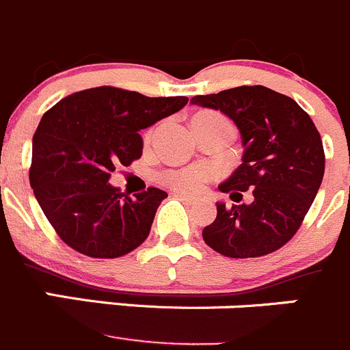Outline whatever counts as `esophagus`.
<instances>
[{
    "mask_svg": "<svg viewBox=\"0 0 350 350\" xmlns=\"http://www.w3.org/2000/svg\"><path fill=\"white\" fill-rule=\"evenodd\" d=\"M172 196H176V198L179 200H185V202H193V196L186 195V193H181V191H174L172 193Z\"/></svg>",
    "mask_w": 350,
    "mask_h": 350,
    "instance_id": "34e87169",
    "label": "esophagus"
}]
</instances>
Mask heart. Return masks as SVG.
Listing matches in <instances>:
<instances>
[{
    "mask_svg": "<svg viewBox=\"0 0 350 350\" xmlns=\"http://www.w3.org/2000/svg\"><path fill=\"white\" fill-rule=\"evenodd\" d=\"M195 118H200V120L226 121L222 116H219V114L215 113H210V111L196 114ZM206 178H208L206 171H203V169H198V167H193V169H185V171H179V172H171V174H167V178L165 179H167V183L174 189L195 193L202 188V185L206 181Z\"/></svg>",
    "mask_w": 350,
    "mask_h": 350,
    "instance_id": "b5f03b06",
    "label": "heart"
}]
</instances>
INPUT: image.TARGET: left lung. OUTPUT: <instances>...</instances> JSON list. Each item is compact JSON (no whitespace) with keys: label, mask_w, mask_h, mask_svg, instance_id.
Here are the masks:
<instances>
[{"label":"left lung","mask_w":350,"mask_h":350,"mask_svg":"<svg viewBox=\"0 0 350 350\" xmlns=\"http://www.w3.org/2000/svg\"><path fill=\"white\" fill-rule=\"evenodd\" d=\"M191 104L226 114L243 144L241 164L219 189L241 202L251 189L253 202L226 206L203 229V239L229 258L263 256L296 234L314 202L325 172L320 133L296 100L263 85L236 87Z\"/></svg>","instance_id":"8db88e82"}]
</instances>
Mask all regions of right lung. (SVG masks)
Wrapping results in <instances>:
<instances>
[{
  "instance_id": "right-lung-1",
  "label": "right lung",
  "mask_w": 350,
  "mask_h": 350,
  "mask_svg": "<svg viewBox=\"0 0 350 350\" xmlns=\"http://www.w3.org/2000/svg\"><path fill=\"white\" fill-rule=\"evenodd\" d=\"M186 104L188 97L96 87L44 114L32 140L30 186L68 246L92 258H118L147 239L167 193L148 188L130 198L111 185V172L142 157V130Z\"/></svg>"
}]
</instances>
